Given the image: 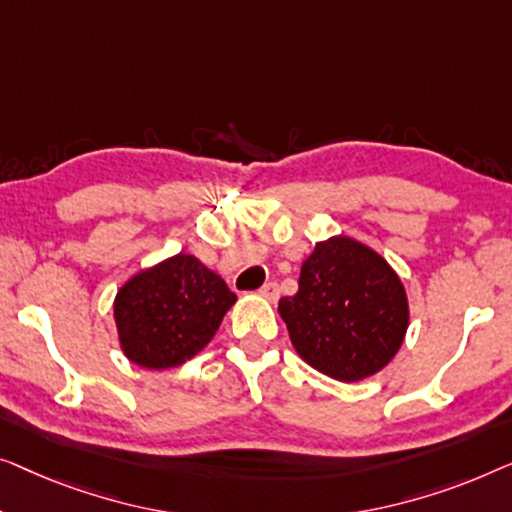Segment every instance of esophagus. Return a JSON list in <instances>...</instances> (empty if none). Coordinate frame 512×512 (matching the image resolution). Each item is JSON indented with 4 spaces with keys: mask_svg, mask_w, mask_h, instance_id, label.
<instances>
[{
    "mask_svg": "<svg viewBox=\"0 0 512 512\" xmlns=\"http://www.w3.org/2000/svg\"><path fill=\"white\" fill-rule=\"evenodd\" d=\"M259 297L276 301L278 299V285L276 283H264L262 287H259Z\"/></svg>",
    "mask_w": 512,
    "mask_h": 512,
    "instance_id": "esophagus-1",
    "label": "esophagus"
}]
</instances>
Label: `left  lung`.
<instances>
[{
    "label": "left lung",
    "instance_id": "obj_1",
    "mask_svg": "<svg viewBox=\"0 0 512 512\" xmlns=\"http://www.w3.org/2000/svg\"><path fill=\"white\" fill-rule=\"evenodd\" d=\"M278 313L299 357L341 383L385 369L408 329L397 271L350 236L315 243L301 264L297 294L280 299Z\"/></svg>",
    "mask_w": 512,
    "mask_h": 512
}]
</instances>
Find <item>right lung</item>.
Here are the masks:
<instances>
[{"label": "right lung", "instance_id": "obj_1", "mask_svg": "<svg viewBox=\"0 0 512 512\" xmlns=\"http://www.w3.org/2000/svg\"><path fill=\"white\" fill-rule=\"evenodd\" d=\"M236 294L194 255L178 253L143 269L115 294L120 348L143 369H171L211 343Z\"/></svg>", "mask_w": 512, "mask_h": 512}]
</instances>
